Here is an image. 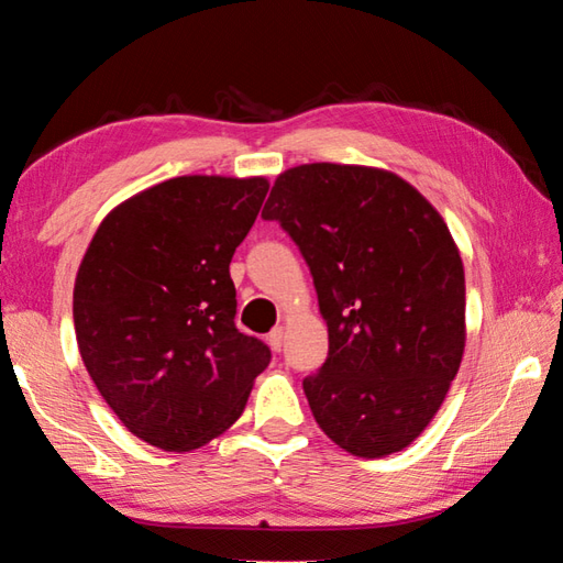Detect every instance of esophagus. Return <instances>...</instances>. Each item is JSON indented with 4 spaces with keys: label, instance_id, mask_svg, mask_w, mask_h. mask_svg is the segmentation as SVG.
I'll return each mask as SVG.
<instances>
[{
    "label": "esophagus",
    "instance_id": "obj_1",
    "mask_svg": "<svg viewBox=\"0 0 563 563\" xmlns=\"http://www.w3.org/2000/svg\"><path fill=\"white\" fill-rule=\"evenodd\" d=\"M283 340H285V332H283V328H275L271 335H268V345L275 350V352H280V347H283Z\"/></svg>",
    "mask_w": 563,
    "mask_h": 563
}]
</instances>
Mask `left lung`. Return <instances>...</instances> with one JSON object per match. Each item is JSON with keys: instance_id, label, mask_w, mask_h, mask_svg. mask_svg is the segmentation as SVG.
I'll use <instances>...</instances> for the list:
<instances>
[{"instance_id": "obj_1", "label": "left lung", "mask_w": 563, "mask_h": 563, "mask_svg": "<svg viewBox=\"0 0 563 563\" xmlns=\"http://www.w3.org/2000/svg\"><path fill=\"white\" fill-rule=\"evenodd\" d=\"M300 247L328 322V357L302 379L342 450H405L442 407L464 352V268L434 206L395 174L302 164L263 208Z\"/></svg>"}]
</instances>
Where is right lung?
Masks as SVG:
<instances>
[{
	"mask_svg": "<svg viewBox=\"0 0 563 563\" xmlns=\"http://www.w3.org/2000/svg\"><path fill=\"white\" fill-rule=\"evenodd\" d=\"M271 184L178 176L113 208L84 253L74 328L93 385L139 440L188 452L243 415L271 347L235 328L231 258Z\"/></svg>",
	"mask_w": 563,
	"mask_h": 563,
	"instance_id": "add662e5",
	"label": "right lung"
}]
</instances>
